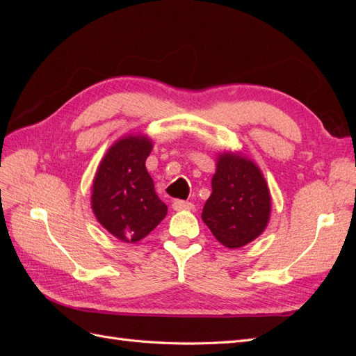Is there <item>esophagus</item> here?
<instances>
[{"label":"esophagus","instance_id":"34e87169","mask_svg":"<svg viewBox=\"0 0 356 356\" xmlns=\"http://www.w3.org/2000/svg\"><path fill=\"white\" fill-rule=\"evenodd\" d=\"M172 208L175 211H193L195 209V204L190 202H184V200H175L172 203Z\"/></svg>","mask_w":356,"mask_h":356}]
</instances>
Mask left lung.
<instances>
[{
  "mask_svg": "<svg viewBox=\"0 0 356 356\" xmlns=\"http://www.w3.org/2000/svg\"><path fill=\"white\" fill-rule=\"evenodd\" d=\"M211 184L202 220L215 239L236 250L263 234L270 221L272 196L255 161L241 152L218 153Z\"/></svg>",
  "mask_w": 356,
  "mask_h": 356,
  "instance_id": "8db88e82",
  "label": "left lung"
}]
</instances>
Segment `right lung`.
Masks as SVG:
<instances>
[{
  "label": "right lung",
  "mask_w": 356,
  "mask_h": 356,
  "mask_svg": "<svg viewBox=\"0 0 356 356\" xmlns=\"http://www.w3.org/2000/svg\"><path fill=\"white\" fill-rule=\"evenodd\" d=\"M153 141L148 135L129 134L106 149L93 178L90 207L96 220L114 238L136 243L166 217L145 168Z\"/></svg>",
  "instance_id": "1"
}]
</instances>
